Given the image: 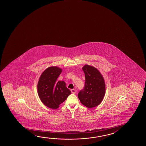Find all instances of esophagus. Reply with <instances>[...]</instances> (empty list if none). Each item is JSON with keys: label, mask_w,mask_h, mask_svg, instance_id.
<instances>
[{"label": "esophagus", "mask_w": 146, "mask_h": 146, "mask_svg": "<svg viewBox=\"0 0 146 146\" xmlns=\"http://www.w3.org/2000/svg\"><path fill=\"white\" fill-rule=\"evenodd\" d=\"M71 92H72V94H76L77 92V90H74V89H72V90H71Z\"/></svg>", "instance_id": "1"}]
</instances>
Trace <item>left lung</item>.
<instances>
[{"instance_id":"left-lung-1","label":"left lung","mask_w":146,"mask_h":146,"mask_svg":"<svg viewBox=\"0 0 146 146\" xmlns=\"http://www.w3.org/2000/svg\"><path fill=\"white\" fill-rule=\"evenodd\" d=\"M85 74V85L78 94L81 103L88 108H94L100 104L105 94V84L99 70L89 65L82 68Z\"/></svg>"}]
</instances>
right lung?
Wrapping results in <instances>:
<instances>
[{"label":"right lung","instance_id":"obj_1","mask_svg":"<svg viewBox=\"0 0 146 146\" xmlns=\"http://www.w3.org/2000/svg\"><path fill=\"white\" fill-rule=\"evenodd\" d=\"M62 69L57 67L48 68L43 72L37 85L38 96L44 105L56 109L71 94L64 81H56Z\"/></svg>","mask_w":146,"mask_h":146}]
</instances>
